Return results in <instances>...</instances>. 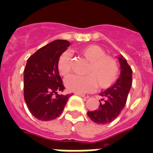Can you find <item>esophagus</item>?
Returning <instances> with one entry per match:
<instances>
[{
    "mask_svg": "<svg viewBox=\"0 0 153 153\" xmlns=\"http://www.w3.org/2000/svg\"><path fill=\"white\" fill-rule=\"evenodd\" d=\"M76 94H77V95H79V96L82 97V98H89V95H88V94H79V93H76Z\"/></svg>",
    "mask_w": 153,
    "mask_h": 153,
    "instance_id": "1",
    "label": "esophagus"
}]
</instances>
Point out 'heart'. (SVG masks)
<instances>
[{
  "label": "heart",
  "instance_id": "1",
  "mask_svg": "<svg viewBox=\"0 0 153 153\" xmlns=\"http://www.w3.org/2000/svg\"><path fill=\"white\" fill-rule=\"evenodd\" d=\"M79 54L89 65L87 67L88 75L79 76L71 75L65 79L67 90L79 94L91 91L96 88L97 83L101 88L110 87L117 79L119 68L113 58L105 55L101 47L90 45L79 49ZM58 70L62 76H66L71 71V55L68 51L63 52L58 61Z\"/></svg>",
  "mask_w": 153,
  "mask_h": 153
}]
</instances>
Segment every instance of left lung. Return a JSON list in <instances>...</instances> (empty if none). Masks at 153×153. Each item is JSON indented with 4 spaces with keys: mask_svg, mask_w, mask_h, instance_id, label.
<instances>
[{
    "mask_svg": "<svg viewBox=\"0 0 153 153\" xmlns=\"http://www.w3.org/2000/svg\"><path fill=\"white\" fill-rule=\"evenodd\" d=\"M120 74L114 84L99 95L102 97L99 108L88 112V116L98 124H107L114 120L124 108L132 85V69L123 55L118 57Z\"/></svg>",
    "mask_w": 153,
    "mask_h": 153,
    "instance_id": "1",
    "label": "left lung"
}]
</instances>
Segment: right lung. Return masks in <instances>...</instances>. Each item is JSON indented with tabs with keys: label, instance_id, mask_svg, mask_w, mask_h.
I'll return each instance as SVG.
<instances>
[{
	"label": "right lung",
	"instance_id": "obj_1",
	"mask_svg": "<svg viewBox=\"0 0 153 153\" xmlns=\"http://www.w3.org/2000/svg\"><path fill=\"white\" fill-rule=\"evenodd\" d=\"M70 43L56 40L31 55L24 69V99L31 114L41 121L56 119L72 94H59L64 90L58 61Z\"/></svg>",
	"mask_w": 153,
	"mask_h": 153
}]
</instances>
